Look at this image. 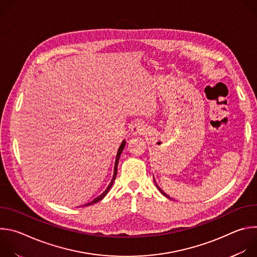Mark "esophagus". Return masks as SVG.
<instances>
[{"instance_id":"esophagus-1","label":"esophagus","mask_w":257,"mask_h":257,"mask_svg":"<svg viewBox=\"0 0 257 257\" xmlns=\"http://www.w3.org/2000/svg\"><path fill=\"white\" fill-rule=\"evenodd\" d=\"M146 132V126L143 122L137 121L131 125V133L133 135H141Z\"/></svg>"}]
</instances>
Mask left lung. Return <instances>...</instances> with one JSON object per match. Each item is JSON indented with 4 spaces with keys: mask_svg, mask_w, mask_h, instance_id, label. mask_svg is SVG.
Wrapping results in <instances>:
<instances>
[{
    "mask_svg": "<svg viewBox=\"0 0 257 257\" xmlns=\"http://www.w3.org/2000/svg\"><path fill=\"white\" fill-rule=\"evenodd\" d=\"M156 185H157V184H156ZM157 187H158V189H159V190H160V192H161V193H162V194H164V195H165V196H166V197H168V198H170V197H169V196H168V195H167V194H166V193H165V192H164V191H163V190H162V189H161V188H160V187H159V186H158V185H157Z\"/></svg>",
    "mask_w": 257,
    "mask_h": 257,
    "instance_id": "left-lung-1",
    "label": "left lung"
}]
</instances>
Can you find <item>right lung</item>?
<instances>
[{"label": "right lung", "mask_w": 257, "mask_h": 257, "mask_svg": "<svg viewBox=\"0 0 257 257\" xmlns=\"http://www.w3.org/2000/svg\"><path fill=\"white\" fill-rule=\"evenodd\" d=\"M125 141H123L122 142V144L120 145V148H119V150H118V154H117V157H116V162H115V169H114V176H113V179H112V181H111V183H109L108 184V186H107V188L104 190V192L103 193H101L99 196H97L96 198H94L91 202H88V203H86V204H84L85 206H87V205H90V204H93V203H96V202H98L99 200H101L105 195H106V193L109 191V189L112 188V186H113V184H114V182H115V179H116V176H117V170H118V163H119V159H120V156H121V154H122V152H123V150H124V146H125Z\"/></svg>", "instance_id": "obj_1"}]
</instances>
